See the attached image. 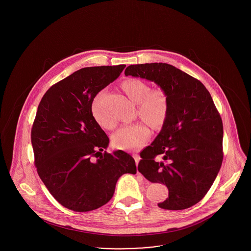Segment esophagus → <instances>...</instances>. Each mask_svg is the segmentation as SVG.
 Returning a JSON list of instances; mask_svg holds the SVG:
<instances>
[{
	"label": "esophagus",
	"mask_w": 251,
	"mask_h": 251,
	"mask_svg": "<svg viewBox=\"0 0 251 251\" xmlns=\"http://www.w3.org/2000/svg\"><path fill=\"white\" fill-rule=\"evenodd\" d=\"M132 157H133V159H134V161H135V164L137 165L138 162L140 161V156L138 155V154H136V153H134V154H132Z\"/></svg>",
	"instance_id": "34e87169"
}]
</instances>
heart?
Listing matches in <instances>:
<instances>
[{
    "mask_svg": "<svg viewBox=\"0 0 251 251\" xmlns=\"http://www.w3.org/2000/svg\"><path fill=\"white\" fill-rule=\"evenodd\" d=\"M121 87L133 101L137 102L138 115L154 127H160L166 121L169 111V99L162 88L151 89L150 85L139 79H127ZM103 91L98 93L92 101L91 112L97 123L106 129H113L116 121L108 117L102 108ZM151 135L149 125L144 121L125 124L113 135V144L117 149L135 151L143 147Z\"/></svg>",
    "mask_w": 251,
    "mask_h": 251,
    "instance_id": "heart-1",
    "label": "heart"
}]
</instances>
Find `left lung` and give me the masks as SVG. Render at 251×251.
<instances>
[{
	"label": "left lung",
	"instance_id": "obj_1",
	"mask_svg": "<svg viewBox=\"0 0 251 251\" xmlns=\"http://www.w3.org/2000/svg\"><path fill=\"white\" fill-rule=\"evenodd\" d=\"M125 75L153 81L169 99L167 120L140 153L138 170L167 185L168 198L160 208H190L209 191L223 161V123L211 94L201 81L166 63L131 65Z\"/></svg>",
	"mask_w": 251,
	"mask_h": 251
}]
</instances>
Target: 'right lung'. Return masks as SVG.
Masks as SVG:
<instances>
[{"label":"right lung","instance_id":"obj_1","mask_svg":"<svg viewBox=\"0 0 251 251\" xmlns=\"http://www.w3.org/2000/svg\"><path fill=\"white\" fill-rule=\"evenodd\" d=\"M126 65L84 68L51 85L42 97L31 131L36 171L58 202L74 212L101 207L125 173H136L125 151H104L106 133L93 118L96 95Z\"/></svg>","mask_w":251,"mask_h":251}]
</instances>
